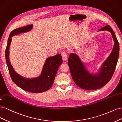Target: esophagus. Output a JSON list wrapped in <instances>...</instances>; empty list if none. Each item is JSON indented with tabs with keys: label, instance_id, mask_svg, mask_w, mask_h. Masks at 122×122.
I'll use <instances>...</instances> for the list:
<instances>
[{
	"label": "esophagus",
	"instance_id": "obj_1",
	"mask_svg": "<svg viewBox=\"0 0 122 122\" xmlns=\"http://www.w3.org/2000/svg\"><path fill=\"white\" fill-rule=\"evenodd\" d=\"M61 55H62L63 60L64 61H66L67 60V53L65 52V51H63L61 52Z\"/></svg>",
	"mask_w": 122,
	"mask_h": 122
}]
</instances>
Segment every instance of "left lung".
Wrapping results in <instances>:
<instances>
[{"label":"left lung","instance_id":"obj_1","mask_svg":"<svg viewBox=\"0 0 122 122\" xmlns=\"http://www.w3.org/2000/svg\"><path fill=\"white\" fill-rule=\"evenodd\" d=\"M108 31L111 32L114 46L112 52L103 63L99 71L95 74L90 73L76 54H70L68 59V64L73 81L78 87L84 90L100 89L107 84L111 79L118 60L119 44L112 29L107 25L98 31Z\"/></svg>","mask_w":122,"mask_h":122}]
</instances>
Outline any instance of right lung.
<instances>
[{
    "mask_svg": "<svg viewBox=\"0 0 122 122\" xmlns=\"http://www.w3.org/2000/svg\"><path fill=\"white\" fill-rule=\"evenodd\" d=\"M33 25L15 29L11 31L7 41L5 50V59L11 80L18 87L31 93H41L49 90L53 84L59 67L62 63L61 54L50 57L46 59L42 71L38 77L28 78L23 77L15 71L10 60V46L11 37L15 35L27 32L33 28Z\"/></svg>",
    "mask_w": 122,
    "mask_h": 122,
    "instance_id": "1",
    "label": "right lung"
}]
</instances>
